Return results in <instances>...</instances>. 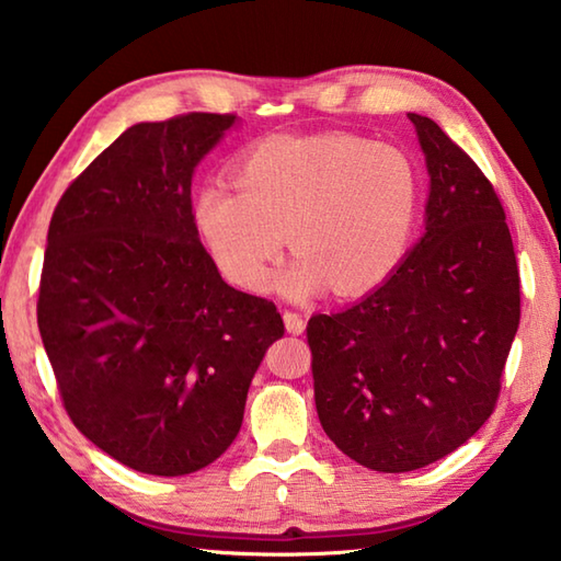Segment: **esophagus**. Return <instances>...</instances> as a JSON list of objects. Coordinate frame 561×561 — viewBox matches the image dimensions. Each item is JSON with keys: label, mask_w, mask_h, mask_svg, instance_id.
Instances as JSON below:
<instances>
[{"label": "esophagus", "mask_w": 561, "mask_h": 561, "mask_svg": "<svg viewBox=\"0 0 561 561\" xmlns=\"http://www.w3.org/2000/svg\"><path fill=\"white\" fill-rule=\"evenodd\" d=\"M284 327H287L289 334L299 336L301 331H304V327H307V321H304V317H301V314H297V311L284 309Z\"/></svg>", "instance_id": "1"}]
</instances>
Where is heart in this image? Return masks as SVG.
<instances>
[{
    "label": "heart",
    "mask_w": 561,
    "mask_h": 561,
    "mask_svg": "<svg viewBox=\"0 0 561 561\" xmlns=\"http://www.w3.org/2000/svg\"><path fill=\"white\" fill-rule=\"evenodd\" d=\"M234 187L205 185L193 220L207 254L242 289H267L284 230L299 252L277 284L304 297L331 284L360 294L401 264L417 213L405 153L348 133L270 138L232 165Z\"/></svg>",
    "instance_id": "heart-1"
}]
</instances>
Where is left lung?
I'll list each match as a JSON object with an SVG mask.
<instances>
[{
    "label": "left lung",
    "instance_id": "left-lung-1",
    "mask_svg": "<svg viewBox=\"0 0 561 561\" xmlns=\"http://www.w3.org/2000/svg\"><path fill=\"white\" fill-rule=\"evenodd\" d=\"M408 118L431 173L425 234L376 291L307 324L321 428L378 472L425 468L482 428L519 327L495 187L438 123Z\"/></svg>",
    "mask_w": 561,
    "mask_h": 561
}]
</instances>
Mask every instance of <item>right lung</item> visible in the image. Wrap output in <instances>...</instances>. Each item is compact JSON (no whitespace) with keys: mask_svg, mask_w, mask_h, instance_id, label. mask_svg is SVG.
I'll list each match as a JSON object with an SVG mask.
<instances>
[{"mask_svg":"<svg viewBox=\"0 0 561 561\" xmlns=\"http://www.w3.org/2000/svg\"><path fill=\"white\" fill-rule=\"evenodd\" d=\"M234 113L138 123L54 207L36 301L71 423L111 458L178 478L230 448L274 301L227 284L197 237L193 170Z\"/></svg>","mask_w":561,"mask_h":561,"instance_id":"right-lung-1","label":"right lung"}]
</instances>
